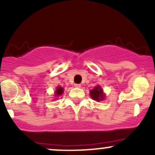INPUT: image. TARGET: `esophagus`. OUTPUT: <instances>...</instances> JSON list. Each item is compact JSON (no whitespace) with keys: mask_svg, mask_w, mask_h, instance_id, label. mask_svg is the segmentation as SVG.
I'll return each instance as SVG.
<instances>
[{"mask_svg":"<svg viewBox=\"0 0 155 155\" xmlns=\"http://www.w3.org/2000/svg\"><path fill=\"white\" fill-rule=\"evenodd\" d=\"M74 86L76 87H81V85H80V84H75Z\"/></svg>","mask_w":155,"mask_h":155,"instance_id":"obj_1","label":"esophagus"}]
</instances>
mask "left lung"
<instances>
[{
    "mask_svg": "<svg viewBox=\"0 0 155 155\" xmlns=\"http://www.w3.org/2000/svg\"><path fill=\"white\" fill-rule=\"evenodd\" d=\"M90 94L92 99L94 100V101H101L104 99V94L103 93V90L100 86H97L93 90H91Z\"/></svg>",
    "mask_w": 155,
    "mask_h": 155,
    "instance_id": "left-lung-1",
    "label": "left lung"
}]
</instances>
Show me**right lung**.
Here are the masks:
<instances>
[{
	"instance_id": "right-lung-1",
	"label": "right lung",
	"mask_w": 155,
	"mask_h": 155,
	"mask_svg": "<svg viewBox=\"0 0 155 155\" xmlns=\"http://www.w3.org/2000/svg\"><path fill=\"white\" fill-rule=\"evenodd\" d=\"M63 87H58L57 89H56V91H55V94L56 96H59V95H61L63 94Z\"/></svg>"
}]
</instances>
